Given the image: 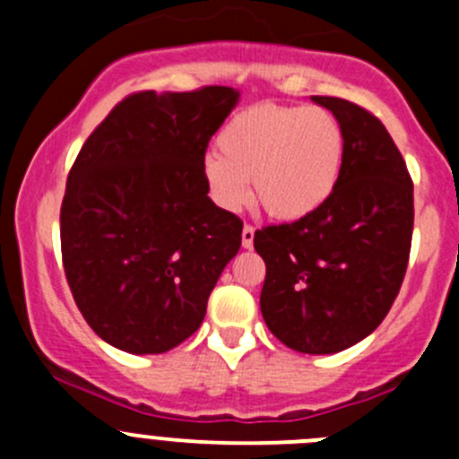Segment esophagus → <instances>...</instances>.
I'll list each match as a JSON object with an SVG mask.
<instances>
[{
  "instance_id": "34e87169",
  "label": "esophagus",
  "mask_w": 459,
  "mask_h": 459,
  "mask_svg": "<svg viewBox=\"0 0 459 459\" xmlns=\"http://www.w3.org/2000/svg\"><path fill=\"white\" fill-rule=\"evenodd\" d=\"M253 241H255V227L246 225V227H243V232H241L243 248H253Z\"/></svg>"
}]
</instances>
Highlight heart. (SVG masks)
<instances>
[{"mask_svg":"<svg viewBox=\"0 0 459 459\" xmlns=\"http://www.w3.org/2000/svg\"><path fill=\"white\" fill-rule=\"evenodd\" d=\"M221 153L202 163L218 206L238 211L253 197L278 221H301L322 209L340 184L344 131L328 109L259 103L241 109L218 135Z\"/></svg>","mask_w":459,"mask_h":459,"instance_id":"b5f03b06","label":"heart"}]
</instances>
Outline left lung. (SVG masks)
<instances>
[{
    "instance_id": "1",
    "label": "left lung",
    "mask_w": 459,
    "mask_h": 459,
    "mask_svg": "<svg viewBox=\"0 0 459 459\" xmlns=\"http://www.w3.org/2000/svg\"><path fill=\"white\" fill-rule=\"evenodd\" d=\"M344 131V168L312 216L255 232L266 264L259 296L271 333L301 354H335L360 342L391 310L407 273L413 184L403 153L360 105L312 96Z\"/></svg>"
}]
</instances>
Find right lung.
<instances>
[{
	"mask_svg": "<svg viewBox=\"0 0 459 459\" xmlns=\"http://www.w3.org/2000/svg\"><path fill=\"white\" fill-rule=\"evenodd\" d=\"M232 87L126 96L80 149L62 202L68 287L93 333L163 354L200 328L241 248V218L211 202L204 153Z\"/></svg>",
	"mask_w": 459,
	"mask_h": 459,
	"instance_id": "obj_1",
	"label": "right lung"
}]
</instances>
